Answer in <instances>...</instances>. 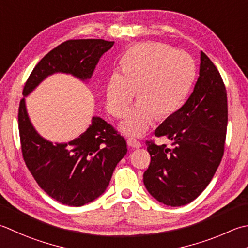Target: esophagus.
<instances>
[{"mask_svg":"<svg viewBox=\"0 0 248 248\" xmlns=\"http://www.w3.org/2000/svg\"><path fill=\"white\" fill-rule=\"evenodd\" d=\"M127 143H128L129 146L132 147V148H140V147H142V144H140V143L139 142V140H137L135 139H128Z\"/></svg>","mask_w":248,"mask_h":248,"instance_id":"1","label":"esophagus"}]
</instances>
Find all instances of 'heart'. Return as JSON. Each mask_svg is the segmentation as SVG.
<instances>
[{"instance_id": "b5f03b06", "label": "heart", "mask_w": 248, "mask_h": 248, "mask_svg": "<svg viewBox=\"0 0 248 248\" xmlns=\"http://www.w3.org/2000/svg\"><path fill=\"white\" fill-rule=\"evenodd\" d=\"M121 70L111 73L106 85V108L114 117H123L138 90L140 101L120 124V130L131 137L143 135L157 117L178 110L196 77L190 55L158 42L130 48Z\"/></svg>"}]
</instances>
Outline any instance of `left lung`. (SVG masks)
Returning <instances> with one entry per match:
<instances>
[{
    "mask_svg": "<svg viewBox=\"0 0 248 248\" xmlns=\"http://www.w3.org/2000/svg\"><path fill=\"white\" fill-rule=\"evenodd\" d=\"M228 124L227 91L219 72L201 51L199 78L181 108L155 131L173 148L147 140L150 163L144 185L157 201L169 206L192 202L207 187L224 156Z\"/></svg>",
    "mask_w": 248,
    "mask_h": 248,
    "instance_id": "obj_1",
    "label": "left lung"
}]
</instances>
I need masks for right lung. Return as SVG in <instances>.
Returning a JSON list of instances; mask_svg holds the SVG:
<instances>
[{
	"instance_id": "right-lung-1",
	"label": "right lung",
	"mask_w": 248,
	"mask_h": 248,
	"mask_svg": "<svg viewBox=\"0 0 248 248\" xmlns=\"http://www.w3.org/2000/svg\"><path fill=\"white\" fill-rule=\"evenodd\" d=\"M114 42L70 40L53 48L37 63L24 85L27 96L49 75L65 73L91 78L95 65ZM19 134L23 160L48 196L70 206H81L103 195L117 163L128 152L125 140L109 124L92 117L91 124L67 143H52L37 133L24 98L19 104Z\"/></svg>"
}]
</instances>
